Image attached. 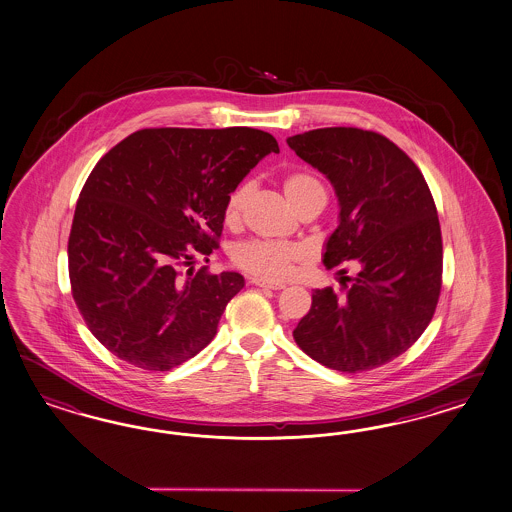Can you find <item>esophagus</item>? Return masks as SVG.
<instances>
[{
    "instance_id": "1",
    "label": "esophagus",
    "mask_w": 512,
    "mask_h": 512,
    "mask_svg": "<svg viewBox=\"0 0 512 512\" xmlns=\"http://www.w3.org/2000/svg\"><path fill=\"white\" fill-rule=\"evenodd\" d=\"M251 283H253V285H257V287H266V289H272V291L285 289V283H281V281H270V279L251 278Z\"/></svg>"
}]
</instances>
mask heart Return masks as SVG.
Returning <instances> with one entry per match:
<instances>
[{
    "label": "heart",
    "mask_w": 512,
    "mask_h": 512,
    "mask_svg": "<svg viewBox=\"0 0 512 512\" xmlns=\"http://www.w3.org/2000/svg\"><path fill=\"white\" fill-rule=\"evenodd\" d=\"M249 186L234 187L231 195L225 202V221L234 223L240 212L244 201L248 197ZM283 191L291 204L308 197L311 193H326L323 184L310 174V172H291L283 180ZM306 255V248L295 244V242H285V240H249L240 244L234 249L233 261L240 268L248 270L255 276L270 279L289 278L293 274L295 263L302 261Z\"/></svg>",
    "instance_id": "obj_1"
}]
</instances>
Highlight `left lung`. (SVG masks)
<instances>
[{
	"label": "left lung",
	"mask_w": 512,
	"mask_h": 512,
	"mask_svg": "<svg viewBox=\"0 0 512 512\" xmlns=\"http://www.w3.org/2000/svg\"><path fill=\"white\" fill-rule=\"evenodd\" d=\"M287 144L325 174L338 197V227L323 263H358L343 298L330 287L313 291L295 341L330 370L383 366L419 340L434 317L443 242L432 193L409 155L379 133L325 127Z\"/></svg>",
	"instance_id": "obj_1"
}]
</instances>
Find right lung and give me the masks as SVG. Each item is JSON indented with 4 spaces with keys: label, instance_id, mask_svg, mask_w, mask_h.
Segmentation results:
<instances>
[{
    "label": "right lung",
    "instance_id": "1",
    "mask_svg": "<svg viewBox=\"0 0 512 512\" xmlns=\"http://www.w3.org/2000/svg\"><path fill=\"white\" fill-rule=\"evenodd\" d=\"M272 152L278 140L251 127H161L99 159L67 251L78 310L112 355L167 372L214 340L244 276L206 266L184 276L178 266L217 248L227 197Z\"/></svg>",
    "mask_w": 512,
    "mask_h": 512
}]
</instances>
